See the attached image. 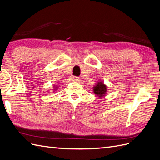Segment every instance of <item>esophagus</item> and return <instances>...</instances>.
Wrapping results in <instances>:
<instances>
[{"label":"esophagus","instance_id":"obj_1","mask_svg":"<svg viewBox=\"0 0 160 160\" xmlns=\"http://www.w3.org/2000/svg\"><path fill=\"white\" fill-rule=\"evenodd\" d=\"M72 79L74 81H80V78L78 77H73Z\"/></svg>","mask_w":160,"mask_h":160}]
</instances>
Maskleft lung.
Segmentation results:
<instances>
[{
    "label": "left lung",
    "instance_id": "obj_1",
    "mask_svg": "<svg viewBox=\"0 0 160 160\" xmlns=\"http://www.w3.org/2000/svg\"><path fill=\"white\" fill-rule=\"evenodd\" d=\"M93 92L98 97H102L105 96L106 92H107V86L102 83V81H100L97 83V85H95L94 87H93Z\"/></svg>",
    "mask_w": 160,
    "mask_h": 160
}]
</instances>
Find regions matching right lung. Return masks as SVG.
<instances>
[{
	"instance_id": "1",
	"label": "right lung",
	"mask_w": 160,
	"mask_h": 160,
	"mask_svg": "<svg viewBox=\"0 0 160 160\" xmlns=\"http://www.w3.org/2000/svg\"><path fill=\"white\" fill-rule=\"evenodd\" d=\"M56 88H57V87H56ZM54 89H55V90H56V88H54Z\"/></svg>"
}]
</instances>
